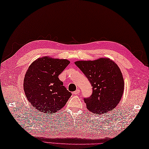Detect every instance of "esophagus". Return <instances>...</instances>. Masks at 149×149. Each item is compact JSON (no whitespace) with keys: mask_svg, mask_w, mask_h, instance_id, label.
<instances>
[{"mask_svg":"<svg viewBox=\"0 0 149 149\" xmlns=\"http://www.w3.org/2000/svg\"><path fill=\"white\" fill-rule=\"evenodd\" d=\"M79 92H80V90H79V89H78V90H76V91H74L73 92V93L74 94V95H77V94H78Z\"/></svg>","mask_w":149,"mask_h":149,"instance_id":"esophagus-1","label":"esophagus"}]
</instances>
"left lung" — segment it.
<instances>
[{
	"mask_svg": "<svg viewBox=\"0 0 149 149\" xmlns=\"http://www.w3.org/2000/svg\"><path fill=\"white\" fill-rule=\"evenodd\" d=\"M74 64L92 84V95L84 99L88 110L101 114L116 107L125 88L122 72L118 65L106 57L94 61H78Z\"/></svg>",
	"mask_w": 149,
	"mask_h": 149,
	"instance_id": "8db88e82",
	"label": "left lung"
}]
</instances>
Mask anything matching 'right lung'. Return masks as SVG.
Wrapping results in <instances>:
<instances>
[{"label": "right lung", "instance_id": "1", "mask_svg": "<svg viewBox=\"0 0 149 149\" xmlns=\"http://www.w3.org/2000/svg\"><path fill=\"white\" fill-rule=\"evenodd\" d=\"M70 61L49 56L38 58L26 71L23 88L28 100L40 112L52 114L62 109L71 95L58 78Z\"/></svg>", "mask_w": 149, "mask_h": 149}]
</instances>
